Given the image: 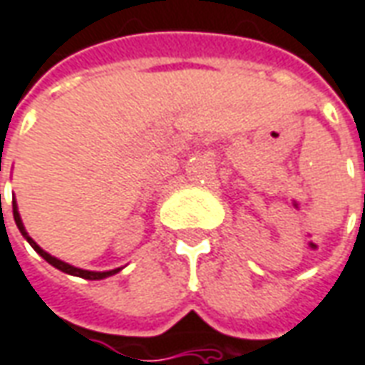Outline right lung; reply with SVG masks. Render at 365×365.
I'll list each match as a JSON object with an SVG mask.
<instances>
[{"mask_svg":"<svg viewBox=\"0 0 365 365\" xmlns=\"http://www.w3.org/2000/svg\"><path fill=\"white\" fill-rule=\"evenodd\" d=\"M14 219H15V225H17V229L21 231V235L27 239V243L31 245L33 249L37 251V253L45 259V261L49 262V264H53L55 269H58V271L67 272V274H73V277H81V279H86V280H103V279H108V277H112V274H116V272L122 271L120 269H112V271H85V269H78V267H73V264H68V262L61 261V259H57V257H53V255H49L45 249H41L39 245L33 241L31 237H29V233L25 231V225H23L21 221V215H19V209H17V201H14Z\"/></svg>","mask_w":365,"mask_h":365,"instance_id":"obj_1","label":"right lung"}]
</instances>
